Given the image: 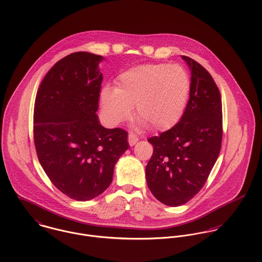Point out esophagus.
Wrapping results in <instances>:
<instances>
[{
    "label": "esophagus",
    "instance_id": "34e87169",
    "mask_svg": "<svg viewBox=\"0 0 262 262\" xmlns=\"http://www.w3.org/2000/svg\"><path fill=\"white\" fill-rule=\"evenodd\" d=\"M137 141H138V137H137L135 134H133V133H130V134L128 135V142H129L130 146H133V145H135Z\"/></svg>",
    "mask_w": 262,
    "mask_h": 262
}]
</instances>
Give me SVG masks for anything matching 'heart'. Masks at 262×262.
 Returning a JSON list of instances; mask_svg holds the SVG:
<instances>
[{
  "instance_id": "obj_1",
  "label": "heart",
  "mask_w": 262,
  "mask_h": 262,
  "mask_svg": "<svg viewBox=\"0 0 262 262\" xmlns=\"http://www.w3.org/2000/svg\"><path fill=\"white\" fill-rule=\"evenodd\" d=\"M190 85L189 75L182 66H137L117 76L115 89L102 90L100 105L111 125L129 119L135 106V115L141 125L151 126L155 131H166L183 117Z\"/></svg>"
}]
</instances>
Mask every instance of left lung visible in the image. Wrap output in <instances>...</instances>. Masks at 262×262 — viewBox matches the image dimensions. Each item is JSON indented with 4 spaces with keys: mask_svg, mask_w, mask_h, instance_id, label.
I'll return each mask as SVG.
<instances>
[{
    "mask_svg": "<svg viewBox=\"0 0 262 262\" xmlns=\"http://www.w3.org/2000/svg\"><path fill=\"white\" fill-rule=\"evenodd\" d=\"M182 57L191 75L187 108L176 126L148 139L153 153L145 169L152 194L170 207L186 204L204 187L223 136L222 101L215 80L199 62Z\"/></svg>",
    "mask_w": 262,
    "mask_h": 262,
    "instance_id": "obj_1",
    "label": "left lung"
}]
</instances>
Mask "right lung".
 I'll return each instance as SVG.
<instances>
[{"label": "right lung", "instance_id": "1", "mask_svg": "<svg viewBox=\"0 0 262 262\" xmlns=\"http://www.w3.org/2000/svg\"><path fill=\"white\" fill-rule=\"evenodd\" d=\"M101 55L80 51L57 61L38 89L33 135L39 162L51 183L75 201L111 185L114 166L129 148L127 132L98 119Z\"/></svg>", "mask_w": 262, "mask_h": 262}]
</instances>
